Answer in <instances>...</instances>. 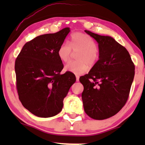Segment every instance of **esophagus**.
Returning <instances> with one entry per match:
<instances>
[{
    "instance_id": "1",
    "label": "esophagus",
    "mask_w": 145,
    "mask_h": 145,
    "mask_svg": "<svg viewBox=\"0 0 145 145\" xmlns=\"http://www.w3.org/2000/svg\"><path fill=\"white\" fill-rule=\"evenodd\" d=\"M76 81H79V76H76Z\"/></svg>"
}]
</instances>
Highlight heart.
<instances>
[{
    "label": "heart",
    "mask_w": 145,
    "mask_h": 145,
    "mask_svg": "<svg viewBox=\"0 0 145 145\" xmlns=\"http://www.w3.org/2000/svg\"><path fill=\"white\" fill-rule=\"evenodd\" d=\"M71 49L78 51L76 62H69L64 67V70L74 74L80 75L86 72L89 66L96 63L99 58V52L95 40L88 35L76 32L71 36L70 45L64 42L59 45L57 55L59 59L67 62L69 59Z\"/></svg>",
    "instance_id": "heart-1"
}]
</instances>
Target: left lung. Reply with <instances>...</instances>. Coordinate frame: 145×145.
<instances>
[{
	"label": "left lung",
	"instance_id": "8db88e82",
	"mask_svg": "<svg viewBox=\"0 0 145 145\" xmlns=\"http://www.w3.org/2000/svg\"><path fill=\"white\" fill-rule=\"evenodd\" d=\"M85 32L98 43L99 59L88 74L80 77L83 108L96 120L110 118L125 105L135 76L129 52L112 37Z\"/></svg>",
	"mask_w": 145,
	"mask_h": 145
}]
</instances>
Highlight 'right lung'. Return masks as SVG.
I'll return each instance as SVG.
<instances>
[{"mask_svg":"<svg viewBox=\"0 0 145 145\" xmlns=\"http://www.w3.org/2000/svg\"><path fill=\"white\" fill-rule=\"evenodd\" d=\"M70 31L37 36L23 46L14 64L19 99L35 116L48 118L62 111L63 100L76 82L73 73L61 74L64 65L57 55L59 45Z\"/></svg>","mask_w":145,"mask_h":145,"instance_id":"right-lung-1","label":"right lung"}]
</instances>
